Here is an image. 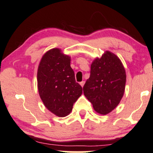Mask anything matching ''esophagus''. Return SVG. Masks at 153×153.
<instances>
[{"label": "esophagus", "mask_w": 153, "mask_h": 153, "mask_svg": "<svg viewBox=\"0 0 153 153\" xmlns=\"http://www.w3.org/2000/svg\"><path fill=\"white\" fill-rule=\"evenodd\" d=\"M84 84H85V81H82V82H80V85L82 87H83V85H84Z\"/></svg>", "instance_id": "1"}]
</instances>
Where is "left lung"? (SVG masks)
Segmentation results:
<instances>
[{
    "instance_id": "obj_1",
    "label": "left lung",
    "mask_w": 153,
    "mask_h": 153,
    "mask_svg": "<svg viewBox=\"0 0 153 153\" xmlns=\"http://www.w3.org/2000/svg\"><path fill=\"white\" fill-rule=\"evenodd\" d=\"M125 69L115 54L106 51L91 65L90 75L83 86V92L100 114H107L119 104L124 93Z\"/></svg>"
}]
</instances>
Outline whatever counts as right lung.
I'll list each match as a JSON object with an SVG mask.
<instances>
[{"mask_svg":"<svg viewBox=\"0 0 153 153\" xmlns=\"http://www.w3.org/2000/svg\"><path fill=\"white\" fill-rule=\"evenodd\" d=\"M39 94L45 107L59 117H66L82 93L71 67V58L59 49L49 50L40 61L37 71Z\"/></svg>","mask_w":153,"mask_h":153,"instance_id":"right-lung-1","label":"right lung"}]
</instances>
